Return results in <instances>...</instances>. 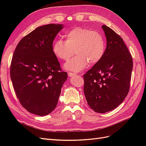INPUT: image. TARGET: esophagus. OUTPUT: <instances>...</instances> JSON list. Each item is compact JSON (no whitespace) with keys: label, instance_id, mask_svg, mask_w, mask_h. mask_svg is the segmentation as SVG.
<instances>
[{"label":"esophagus","instance_id":"obj_1","mask_svg":"<svg viewBox=\"0 0 146 146\" xmlns=\"http://www.w3.org/2000/svg\"><path fill=\"white\" fill-rule=\"evenodd\" d=\"M76 75H77L76 74L73 73V72H68V76H69V77H74V76H76Z\"/></svg>","mask_w":146,"mask_h":146}]
</instances>
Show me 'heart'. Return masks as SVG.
Instances as JSON below:
<instances>
[{
  "instance_id": "heart-1",
  "label": "heart",
  "mask_w": 146,
  "mask_h": 146,
  "mask_svg": "<svg viewBox=\"0 0 146 146\" xmlns=\"http://www.w3.org/2000/svg\"><path fill=\"white\" fill-rule=\"evenodd\" d=\"M66 41L56 40L53 45V52L57 58L68 61L74 55L76 56L64 65V68L79 72L89 63H98L105 51L106 43L104 36L98 32L82 27L70 30L64 35Z\"/></svg>"
}]
</instances>
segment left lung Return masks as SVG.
<instances>
[{
    "mask_svg": "<svg viewBox=\"0 0 146 146\" xmlns=\"http://www.w3.org/2000/svg\"><path fill=\"white\" fill-rule=\"evenodd\" d=\"M107 48L98 63L83 75L84 94L95 112L105 113L115 109L127 96L133 60L122 38L104 25Z\"/></svg>",
    "mask_w": 146,
    "mask_h": 146,
    "instance_id": "1",
    "label": "left lung"
}]
</instances>
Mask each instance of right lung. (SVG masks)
Wrapping results in <instances>:
<instances>
[{
  "mask_svg": "<svg viewBox=\"0 0 146 146\" xmlns=\"http://www.w3.org/2000/svg\"><path fill=\"white\" fill-rule=\"evenodd\" d=\"M63 28L50 24L36 28L17 45L10 66V77L19 102L31 113L45 116L58 104L68 78L53 52V41Z\"/></svg>",
  "mask_w": 146,
  "mask_h": 146,
  "instance_id": "1",
  "label": "right lung"
}]
</instances>
